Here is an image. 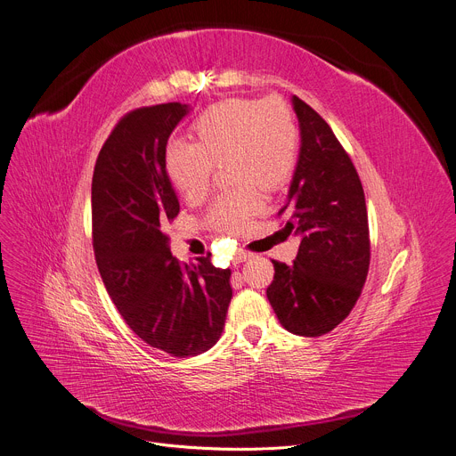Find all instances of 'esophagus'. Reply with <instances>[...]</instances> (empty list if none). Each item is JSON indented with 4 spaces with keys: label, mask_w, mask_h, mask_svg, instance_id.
I'll list each match as a JSON object with an SVG mask.
<instances>
[{
    "label": "esophagus",
    "mask_w": 456,
    "mask_h": 456,
    "mask_svg": "<svg viewBox=\"0 0 456 456\" xmlns=\"http://www.w3.org/2000/svg\"><path fill=\"white\" fill-rule=\"evenodd\" d=\"M249 253H245V251H236V255H234V264H241V262H245V260H249Z\"/></svg>",
    "instance_id": "34e87169"
}]
</instances>
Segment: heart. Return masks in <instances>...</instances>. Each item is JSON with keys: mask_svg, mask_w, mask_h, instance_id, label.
<instances>
[{"mask_svg": "<svg viewBox=\"0 0 456 456\" xmlns=\"http://www.w3.org/2000/svg\"><path fill=\"white\" fill-rule=\"evenodd\" d=\"M194 142L171 140L165 145V169L189 201L209 191L215 165H224L229 180H241L211 203L209 224L238 232L258 209L256 185L274 191L291 178L298 158V126L293 110L280 98H229L203 110L192 123Z\"/></svg>", "mask_w": 456, "mask_h": 456, "instance_id": "heart-1", "label": "heart"}]
</instances>
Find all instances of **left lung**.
Returning a JSON list of instances; mask_svg holds the SVG:
<instances>
[{
	"label": "left lung",
	"mask_w": 456,
	"mask_h": 456,
	"mask_svg": "<svg viewBox=\"0 0 456 456\" xmlns=\"http://www.w3.org/2000/svg\"><path fill=\"white\" fill-rule=\"evenodd\" d=\"M300 154L289 187L283 231L297 234V260H273L267 298L289 333L322 337L342 323L360 298L370 260L362 182L327 121L293 96Z\"/></svg>",
	"instance_id": "8db88e82"
}]
</instances>
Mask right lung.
Here are the masks:
<instances>
[{
  "instance_id": "1",
  "label": "right lung",
  "mask_w": 456,
  "mask_h": 456,
  "mask_svg": "<svg viewBox=\"0 0 456 456\" xmlns=\"http://www.w3.org/2000/svg\"><path fill=\"white\" fill-rule=\"evenodd\" d=\"M187 112L180 102L131 110L93 175V245L107 293L134 335L176 358L220 340L232 298L231 269L215 267L211 256L182 264L165 234L180 213L165 145Z\"/></svg>"
}]
</instances>
